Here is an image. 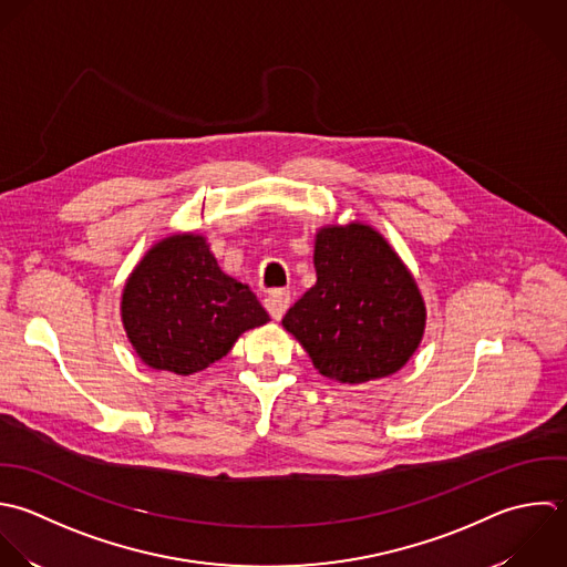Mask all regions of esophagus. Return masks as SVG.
I'll return each instance as SVG.
<instances>
[{
    "label": "esophagus",
    "mask_w": 567,
    "mask_h": 567,
    "mask_svg": "<svg viewBox=\"0 0 567 567\" xmlns=\"http://www.w3.org/2000/svg\"><path fill=\"white\" fill-rule=\"evenodd\" d=\"M289 302H291V296L289 291L285 289H276V291H269L267 298H265V307L269 311V316L274 320H280L285 316V311L289 309Z\"/></svg>",
    "instance_id": "esophagus-1"
}]
</instances>
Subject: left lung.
Wrapping results in <instances>:
<instances>
[{
    "label": "left lung",
    "mask_w": 567,
    "mask_h": 567,
    "mask_svg": "<svg viewBox=\"0 0 567 567\" xmlns=\"http://www.w3.org/2000/svg\"><path fill=\"white\" fill-rule=\"evenodd\" d=\"M316 285L282 327L313 367L342 384L398 373L417 351L426 307L415 278L369 225H329L316 234Z\"/></svg>",
    "instance_id": "obj_1"
}]
</instances>
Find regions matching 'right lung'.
Wrapping results in <instances>:
<instances>
[{"label":"right lung","instance_id":"obj_1","mask_svg":"<svg viewBox=\"0 0 567 567\" xmlns=\"http://www.w3.org/2000/svg\"><path fill=\"white\" fill-rule=\"evenodd\" d=\"M121 320L136 355L156 371L192 375L269 320L254 291L227 276L198 234L156 243L130 274Z\"/></svg>","mask_w":567,"mask_h":567}]
</instances>
